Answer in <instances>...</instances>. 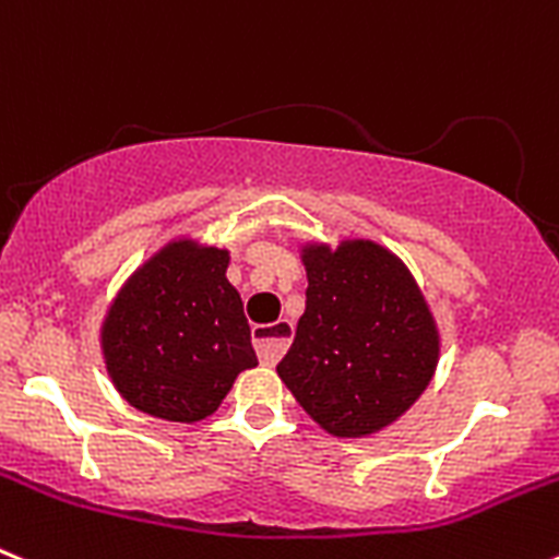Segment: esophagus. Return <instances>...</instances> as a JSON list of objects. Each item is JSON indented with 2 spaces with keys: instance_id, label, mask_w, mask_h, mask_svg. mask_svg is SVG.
Segmentation results:
<instances>
[{
  "instance_id": "1",
  "label": "esophagus",
  "mask_w": 559,
  "mask_h": 559,
  "mask_svg": "<svg viewBox=\"0 0 559 559\" xmlns=\"http://www.w3.org/2000/svg\"><path fill=\"white\" fill-rule=\"evenodd\" d=\"M251 338H254V349L260 355V360L271 367V364H276V360L288 353L290 341H294V322L280 319L274 324H257L251 330Z\"/></svg>"
}]
</instances>
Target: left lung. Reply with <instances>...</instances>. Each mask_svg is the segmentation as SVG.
Wrapping results in <instances>:
<instances>
[{
	"label": "left lung",
	"instance_id": "1",
	"mask_svg": "<svg viewBox=\"0 0 559 559\" xmlns=\"http://www.w3.org/2000/svg\"><path fill=\"white\" fill-rule=\"evenodd\" d=\"M308 302L276 374L316 426L364 439L394 426L439 364L437 319L408 265L369 237L299 243Z\"/></svg>",
	"mask_w": 559,
	"mask_h": 559
}]
</instances>
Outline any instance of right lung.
I'll return each mask as SVG.
<instances>
[{"label":"right lung","mask_w":559,"mask_h":559,"mask_svg":"<svg viewBox=\"0 0 559 559\" xmlns=\"http://www.w3.org/2000/svg\"><path fill=\"white\" fill-rule=\"evenodd\" d=\"M226 246L179 235L145 257L117 288L100 322L114 389L167 423H201L257 367L251 330Z\"/></svg>","instance_id":"add662e5"}]
</instances>
